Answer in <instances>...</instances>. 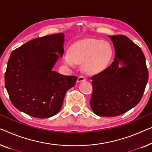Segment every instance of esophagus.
Returning a JSON list of instances; mask_svg holds the SVG:
<instances>
[{"label": "esophagus", "mask_w": 152, "mask_h": 152, "mask_svg": "<svg viewBox=\"0 0 152 152\" xmlns=\"http://www.w3.org/2000/svg\"><path fill=\"white\" fill-rule=\"evenodd\" d=\"M85 80H86V77H83V76H80L77 79L78 82H81V81H83Z\"/></svg>", "instance_id": "1"}]
</instances>
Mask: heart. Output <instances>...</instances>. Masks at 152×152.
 Masks as SVG:
<instances>
[{
    "instance_id": "heart-1",
    "label": "heart",
    "mask_w": 152,
    "mask_h": 152,
    "mask_svg": "<svg viewBox=\"0 0 152 152\" xmlns=\"http://www.w3.org/2000/svg\"><path fill=\"white\" fill-rule=\"evenodd\" d=\"M113 56V48L107 42L86 39L71 46L65 55L64 61L71 66L76 63L83 62V69L86 72L97 74L108 67Z\"/></svg>"
}]
</instances>
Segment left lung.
Here are the masks:
<instances>
[{
    "label": "left lung",
    "mask_w": 152,
    "mask_h": 152,
    "mask_svg": "<svg viewBox=\"0 0 152 152\" xmlns=\"http://www.w3.org/2000/svg\"><path fill=\"white\" fill-rule=\"evenodd\" d=\"M109 38L115 50L114 61L105 71L91 77L90 103L94 113L99 116L121 115L136 106L149 77L145 58L138 46L124 35Z\"/></svg>",
    "instance_id": "left-lung-1"
}]
</instances>
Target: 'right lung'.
Segmentation results:
<instances>
[{
	"label": "right lung",
	"instance_id": "1",
	"mask_svg": "<svg viewBox=\"0 0 152 152\" xmlns=\"http://www.w3.org/2000/svg\"><path fill=\"white\" fill-rule=\"evenodd\" d=\"M64 42L61 33L46 36L28 41L11 53L5 87L12 104L20 111L44 118L60 110L66 92L77 80L52 70L63 56Z\"/></svg>",
	"mask_w": 152,
	"mask_h": 152
}]
</instances>
